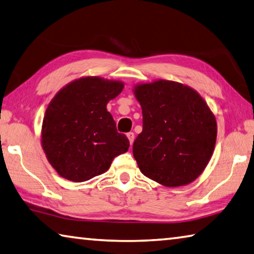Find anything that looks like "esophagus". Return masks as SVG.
Segmentation results:
<instances>
[{
	"instance_id": "obj_1",
	"label": "esophagus",
	"mask_w": 254,
	"mask_h": 254,
	"mask_svg": "<svg viewBox=\"0 0 254 254\" xmlns=\"http://www.w3.org/2000/svg\"><path fill=\"white\" fill-rule=\"evenodd\" d=\"M127 137H128V139H129V143H130V145H132V143H134V138H135V134L134 132H127Z\"/></svg>"
}]
</instances>
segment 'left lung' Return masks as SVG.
I'll return each instance as SVG.
<instances>
[{
    "label": "left lung",
    "mask_w": 254,
    "mask_h": 254,
    "mask_svg": "<svg viewBox=\"0 0 254 254\" xmlns=\"http://www.w3.org/2000/svg\"><path fill=\"white\" fill-rule=\"evenodd\" d=\"M143 131L132 145L140 172L167 188L192 183L214 150L215 116L189 86L170 80L136 84Z\"/></svg>",
    "instance_id": "1"
}]
</instances>
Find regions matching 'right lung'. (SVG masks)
I'll return each mask as SVG.
<instances>
[{"mask_svg":"<svg viewBox=\"0 0 254 254\" xmlns=\"http://www.w3.org/2000/svg\"><path fill=\"white\" fill-rule=\"evenodd\" d=\"M124 83L84 77L64 86L49 104L43 118L41 144L58 174L84 182L109 170L113 159L126 153L129 140L119 134L107 111Z\"/></svg>","mask_w":254,"mask_h":254,"instance_id":"obj_1","label":"right lung"}]
</instances>
